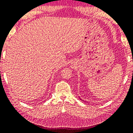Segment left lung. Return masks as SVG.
<instances>
[{"instance_id": "left-lung-1", "label": "left lung", "mask_w": 133, "mask_h": 133, "mask_svg": "<svg viewBox=\"0 0 133 133\" xmlns=\"http://www.w3.org/2000/svg\"><path fill=\"white\" fill-rule=\"evenodd\" d=\"M80 99H81V100H82V101H83V100H82V99H81V98H80Z\"/></svg>"}]
</instances>
